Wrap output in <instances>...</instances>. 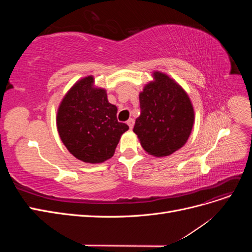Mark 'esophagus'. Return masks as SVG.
<instances>
[{
  "label": "esophagus",
  "mask_w": 252,
  "mask_h": 252,
  "mask_svg": "<svg viewBox=\"0 0 252 252\" xmlns=\"http://www.w3.org/2000/svg\"><path fill=\"white\" fill-rule=\"evenodd\" d=\"M127 125L129 126V128L132 129V127H133V125H134V120H133V119H129V120L127 121Z\"/></svg>",
  "instance_id": "obj_1"
}]
</instances>
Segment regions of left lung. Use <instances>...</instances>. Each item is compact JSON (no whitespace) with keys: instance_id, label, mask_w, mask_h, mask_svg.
Wrapping results in <instances>:
<instances>
[{"instance_id":"1","label":"left lung","mask_w":252,"mask_h":252,"mask_svg":"<svg viewBox=\"0 0 252 252\" xmlns=\"http://www.w3.org/2000/svg\"><path fill=\"white\" fill-rule=\"evenodd\" d=\"M140 94L141 114L133 132L144 150L167 157L184 146L192 130L194 111L186 91L168 75L155 71Z\"/></svg>"}]
</instances>
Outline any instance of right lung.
Instances as JSON below:
<instances>
[{"mask_svg":"<svg viewBox=\"0 0 252 252\" xmlns=\"http://www.w3.org/2000/svg\"><path fill=\"white\" fill-rule=\"evenodd\" d=\"M93 75L78 81L61 102L57 114L60 138L70 154L85 163H103L114 155L121 135L129 127L117 119L118 108L108 102Z\"/></svg>","mask_w":252,"mask_h":252,"instance_id":"1","label":"right lung"}]
</instances>
